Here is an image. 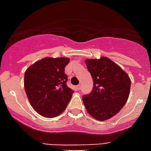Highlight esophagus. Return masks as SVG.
Listing matches in <instances>:
<instances>
[{"label":"esophagus","mask_w":151,"mask_h":151,"mask_svg":"<svg viewBox=\"0 0 151 151\" xmlns=\"http://www.w3.org/2000/svg\"><path fill=\"white\" fill-rule=\"evenodd\" d=\"M81 84H79V85L77 86V89L79 91V90H81Z\"/></svg>","instance_id":"obj_1"}]
</instances>
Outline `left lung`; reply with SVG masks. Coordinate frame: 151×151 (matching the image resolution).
I'll return each mask as SVG.
<instances>
[{"mask_svg":"<svg viewBox=\"0 0 151 151\" xmlns=\"http://www.w3.org/2000/svg\"><path fill=\"white\" fill-rule=\"evenodd\" d=\"M86 65L93 81V91L84 95L83 104L97 121L111 118L121 111L128 99L130 79L119 65L107 57L86 59Z\"/></svg>","mask_w":151,"mask_h":151,"instance_id":"1","label":"left lung"}]
</instances>
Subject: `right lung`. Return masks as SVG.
Here are the masks:
<instances>
[{
    "instance_id": "add662e5",
    "label": "right lung",
    "mask_w": 151,
    "mask_h": 151,
    "mask_svg": "<svg viewBox=\"0 0 151 151\" xmlns=\"http://www.w3.org/2000/svg\"><path fill=\"white\" fill-rule=\"evenodd\" d=\"M68 58H44L30 65L24 73V90L30 105L39 114L52 118L60 115L73 91L67 86L64 68Z\"/></svg>"
}]
</instances>
